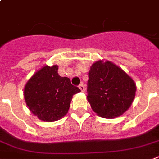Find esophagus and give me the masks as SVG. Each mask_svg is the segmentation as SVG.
Wrapping results in <instances>:
<instances>
[{"label": "esophagus", "mask_w": 159, "mask_h": 159, "mask_svg": "<svg viewBox=\"0 0 159 159\" xmlns=\"http://www.w3.org/2000/svg\"><path fill=\"white\" fill-rule=\"evenodd\" d=\"M78 88H80V90L82 91V92H84L85 91V87H84V85L82 84V83H81V84L78 86Z\"/></svg>", "instance_id": "obj_1"}]
</instances>
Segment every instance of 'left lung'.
<instances>
[{
  "label": "left lung",
  "mask_w": 159,
  "mask_h": 159,
  "mask_svg": "<svg viewBox=\"0 0 159 159\" xmlns=\"http://www.w3.org/2000/svg\"><path fill=\"white\" fill-rule=\"evenodd\" d=\"M136 85L128 74L110 61H97L88 72V98L102 117H118L133 102Z\"/></svg>",
  "instance_id": "1"
}]
</instances>
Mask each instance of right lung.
<instances>
[{
	"label": "right lung",
	"instance_id": "right-lung-1",
	"mask_svg": "<svg viewBox=\"0 0 159 159\" xmlns=\"http://www.w3.org/2000/svg\"><path fill=\"white\" fill-rule=\"evenodd\" d=\"M58 66H46L30 78L24 97L30 111L39 119L53 122L68 112L72 96L81 92L68 77H61Z\"/></svg>",
	"mask_w": 159,
	"mask_h": 159
}]
</instances>
